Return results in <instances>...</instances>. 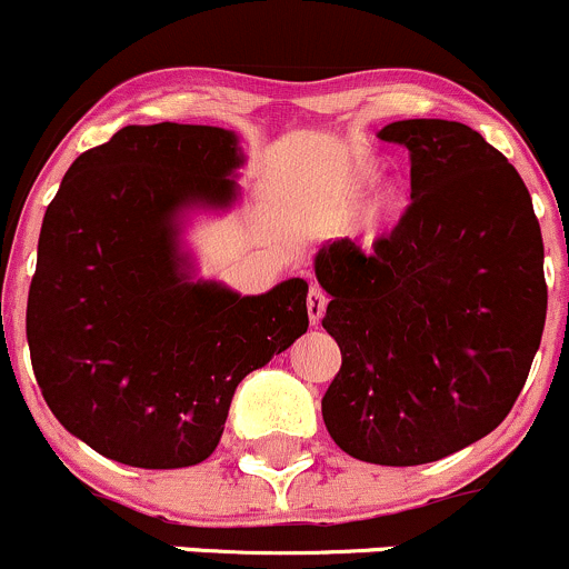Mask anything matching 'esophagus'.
<instances>
[{
    "label": "esophagus",
    "instance_id": "esophagus-1",
    "mask_svg": "<svg viewBox=\"0 0 569 569\" xmlns=\"http://www.w3.org/2000/svg\"><path fill=\"white\" fill-rule=\"evenodd\" d=\"M327 310V295L319 289V286H310L308 289V319L310 325H319L321 316Z\"/></svg>",
    "mask_w": 569,
    "mask_h": 569
}]
</instances>
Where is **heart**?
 <instances>
[{
	"mask_svg": "<svg viewBox=\"0 0 569 569\" xmlns=\"http://www.w3.org/2000/svg\"><path fill=\"white\" fill-rule=\"evenodd\" d=\"M373 174H376V166H370V163L357 166V169L351 171L349 177H346L343 188H340V199H343L346 204H351V201H355L357 196H360V190L365 188V184H368L370 179H373ZM403 201H406L403 188H400V184H387V188L379 193V199H376L373 204H370L368 220L373 226L385 223V220L390 218V214H395L400 207H403Z\"/></svg>",
	"mask_w": 569,
	"mask_h": 569,
	"instance_id": "heart-1",
	"label": "heart"
}]
</instances>
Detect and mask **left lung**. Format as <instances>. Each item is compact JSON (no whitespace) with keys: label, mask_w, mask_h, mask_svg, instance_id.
Instances as JSON below:
<instances>
[{"label":"left lung","mask_w":569,"mask_h":569,"mask_svg":"<svg viewBox=\"0 0 569 569\" xmlns=\"http://www.w3.org/2000/svg\"><path fill=\"white\" fill-rule=\"evenodd\" d=\"M379 136L409 149L411 204L370 250L338 239L316 256L343 357L321 417L351 458L420 466L510 415L546 327V250L521 174L469 124Z\"/></svg>","instance_id":"8db88e82"}]
</instances>
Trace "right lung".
I'll return each instance as SVG.
<instances>
[{
    "instance_id": "right-lung-1",
    "label": "right lung",
    "mask_w": 569,
    "mask_h": 569,
    "mask_svg": "<svg viewBox=\"0 0 569 569\" xmlns=\"http://www.w3.org/2000/svg\"><path fill=\"white\" fill-rule=\"evenodd\" d=\"M239 163L223 128L128 124L73 160L46 209L29 355L48 409L100 456L207 460L239 381L308 330L300 278L239 297L179 269L177 209L229 204Z\"/></svg>"
}]
</instances>
